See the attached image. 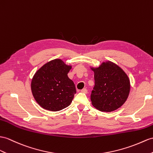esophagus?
<instances>
[{"mask_svg":"<svg viewBox=\"0 0 153 153\" xmlns=\"http://www.w3.org/2000/svg\"><path fill=\"white\" fill-rule=\"evenodd\" d=\"M82 93H84V94H87L88 93V89L86 88H84L80 91Z\"/></svg>","mask_w":153,"mask_h":153,"instance_id":"esophagus-1","label":"esophagus"}]
</instances>
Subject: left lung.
I'll return each instance as SVG.
<instances>
[{"mask_svg": "<svg viewBox=\"0 0 153 153\" xmlns=\"http://www.w3.org/2000/svg\"><path fill=\"white\" fill-rule=\"evenodd\" d=\"M94 72L95 85L90 99L95 108L110 112L120 108L127 99L130 79L127 74L115 63L106 61L98 68L91 67Z\"/></svg>", "mask_w": 153, "mask_h": 153, "instance_id": "8db88e82", "label": "left lung"}]
</instances>
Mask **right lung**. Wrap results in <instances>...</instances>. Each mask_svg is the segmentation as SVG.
I'll use <instances>...</instances> for the list:
<instances>
[{
    "instance_id": "right-lung-1",
    "label": "right lung",
    "mask_w": 153,
    "mask_h": 153,
    "mask_svg": "<svg viewBox=\"0 0 153 153\" xmlns=\"http://www.w3.org/2000/svg\"><path fill=\"white\" fill-rule=\"evenodd\" d=\"M72 65L61 59L46 63L33 75L31 90L33 98L43 108L56 111L68 107L76 94L75 85L68 76Z\"/></svg>"
}]
</instances>
